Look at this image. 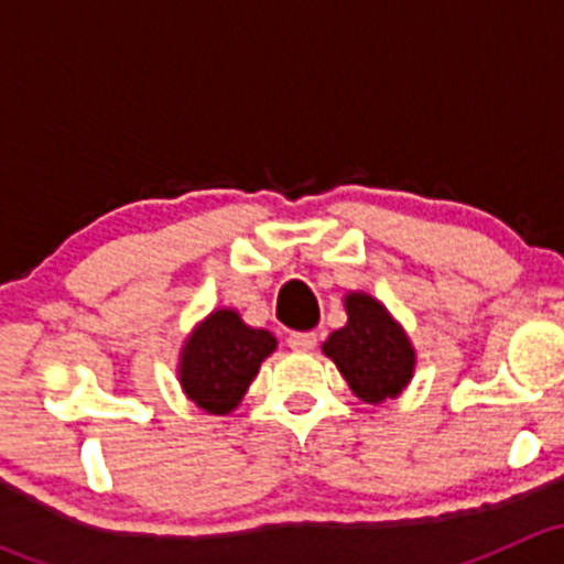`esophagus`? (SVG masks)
<instances>
[{
  "label": "esophagus",
  "mask_w": 564,
  "mask_h": 564,
  "mask_svg": "<svg viewBox=\"0 0 564 564\" xmlns=\"http://www.w3.org/2000/svg\"><path fill=\"white\" fill-rule=\"evenodd\" d=\"M289 349L294 351H314L316 349V333H292L289 335Z\"/></svg>",
  "instance_id": "1"
}]
</instances>
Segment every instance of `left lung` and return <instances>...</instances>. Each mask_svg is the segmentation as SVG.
<instances>
[{"mask_svg": "<svg viewBox=\"0 0 564 564\" xmlns=\"http://www.w3.org/2000/svg\"><path fill=\"white\" fill-rule=\"evenodd\" d=\"M346 324L322 344L349 390L366 403H384L409 388L417 351L395 316L368 292L344 297Z\"/></svg>", "mask_w": 564, "mask_h": 564, "instance_id": "obj_1", "label": "left lung"}]
</instances>
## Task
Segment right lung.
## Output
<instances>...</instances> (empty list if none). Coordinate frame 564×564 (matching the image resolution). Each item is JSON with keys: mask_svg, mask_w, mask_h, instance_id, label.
<instances>
[{"mask_svg": "<svg viewBox=\"0 0 564 564\" xmlns=\"http://www.w3.org/2000/svg\"><path fill=\"white\" fill-rule=\"evenodd\" d=\"M278 349L264 327H250L235 308H215L191 329L180 349L176 379L187 401L207 414L240 406L261 362Z\"/></svg>", "mask_w": 564, "mask_h": 564, "instance_id": "add662e5", "label": "right lung"}]
</instances>
